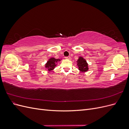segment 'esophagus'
<instances>
[{
    "label": "esophagus",
    "instance_id": "obj_1",
    "mask_svg": "<svg viewBox=\"0 0 129 129\" xmlns=\"http://www.w3.org/2000/svg\"><path fill=\"white\" fill-rule=\"evenodd\" d=\"M65 58L66 59H68V60H70V59H71V56H66V57H65Z\"/></svg>",
    "mask_w": 129,
    "mask_h": 129
}]
</instances>
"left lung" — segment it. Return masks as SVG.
<instances>
[{
	"mask_svg": "<svg viewBox=\"0 0 129 129\" xmlns=\"http://www.w3.org/2000/svg\"><path fill=\"white\" fill-rule=\"evenodd\" d=\"M77 63L79 69L81 72H85L88 71V64L86 60L83 58V57L80 56L77 61Z\"/></svg>",
	"mask_w": 129,
	"mask_h": 129,
	"instance_id": "1",
	"label": "left lung"
}]
</instances>
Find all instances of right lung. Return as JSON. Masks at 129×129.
Here are the masks:
<instances>
[{
	"instance_id": "right-lung-1",
	"label": "right lung",
	"mask_w": 129,
	"mask_h": 129,
	"mask_svg": "<svg viewBox=\"0 0 129 129\" xmlns=\"http://www.w3.org/2000/svg\"><path fill=\"white\" fill-rule=\"evenodd\" d=\"M60 59H56L54 57L50 58L45 64V67L48 69V71H51L55 68L56 66V63L58 61H60Z\"/></svg>"
}]
</instances>
